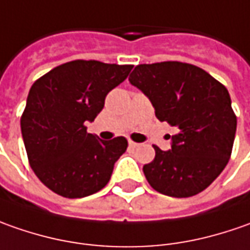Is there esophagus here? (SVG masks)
Returning <instances> with one entry per match:
<instances>
[{
	"label": "esophagus",
	"mask_w": 250,
	"mask_h": 250,
	"mask_svg": "<svg viewBox=\"0 0 250 250\" xmlns=\"http://www.w3.org/2000/svg\"><path fill=\"white\" fill-rule=\"evenodd\" d=\"M128 146H130V148H133V149H137V148L140 146V144H137V142H133V141H128Z\"/></svg>",
	"instance_id": "34e87169"
}]
</instances>
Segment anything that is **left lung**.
<instances>
[{"instance_id": "8db88e82", "label": "left lung", "mask_w": 250, "mask_h": 250, "mask_svg": "<svg viewBox=\"0 0 250 250\" xmlns=\"http://www.w3.org/2000/svg\"><path fill=\"white\" fill-rule=\"evenodd\" d=\"M128 82L151 101L160 122L177 128L171 148L155 146L142 170L151 187L173 198L202 192L229 160L237 116L227 88L198 66L160 62L135 66Z\"/></svg>"}]
</instances>
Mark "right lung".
Here are the masks:
<instances>
[{"instance_id":"obj_1","label":"right lung","mask_w":250,"mask_h":250,"mask_svg":"<svg viewBox=\"0 0 250 250\" xmlns=\"http://www.w3.org/2000/svg\"><path fill=\"white\" fill-rule=\"evenodd\" d=\"M133 65L72 61L56 66L31 85L21 128L27 158L40 181L65 198H84L108 184L125 137L104 141L87 133L110 90Z\"/></svg>"}]
</instances>
